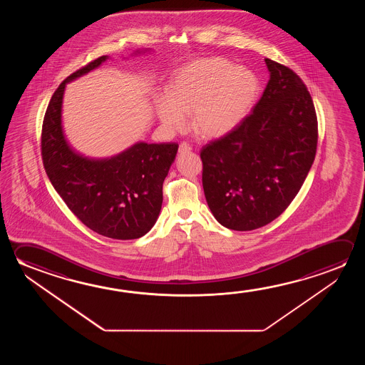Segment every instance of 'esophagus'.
Masks as SVG:
<instances>
[{"label": "esophagus", "mask_w": 365, "mask_h": 365, "mask_svg": "<svg viewBox=\"0 0 365 365\" xmlns=\"http://www.w3.org/2000/svg\"><path fill=\"white\" fill-rule=\"evenodd\" d=\"M191 150L192 148L190 146V144L182 143V144L180 145V148H178V153H180V154H185V153H190Z\"/></svg>", "instance_id": "obj_1"}]
</instances>
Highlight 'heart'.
<instances>
[{
    "instance_id": "1",
    "label": "heart",
    "mask_w": 365,
    "mask_h": 365,
    "mask_svg": "<svg viewBox=\"0 0 365 365\" xmlns=\"http://www.w3.org/2000/svg\"><path fill=\"white\" fill-rule=\"evenodd\" d=\"M259 84L253 72L220 57L192 61L175 72L169 94H156V115L170 131L185 127L203 138H220L245 120L257 99Z\"/></svg>"
}]
</instances>
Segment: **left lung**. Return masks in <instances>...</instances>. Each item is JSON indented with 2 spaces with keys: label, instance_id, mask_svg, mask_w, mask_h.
I'll return each mask as SVG.
<instances>
[{
  "label": "left lung",
  "instance_id": "left-lung-1",
  "mask_svg": "<svg viewBox=\"0 0 365 365\" xmlns=\"http://www.w3.org/2000/svg\"><path fill=\"white\" fill-rule=\"evenodd\" d=\"M269 80L234 131L203 146L202 185L216 220L253 230L280 216L304 183L316 156V109L289 67L264 58Z\"/></svg>",
  "mask_w": 365,
  "mask_h": 365
}]
</instances>
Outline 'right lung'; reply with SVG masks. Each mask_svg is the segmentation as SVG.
I'll use <instances>...</instances> for the list:
<instances>
[{
    "mask_svg": "<svg viewBox=\"0 0 365 365\" xmlns=\"http://www.w3.org/2000/svg\"><path fill=\"white\" fill-rule=\"evenodd\" d=\"M107 58L102 56L73 72L54 91L43 120V164L54 190L86 227L112 240H138L158 220L163 182L178 145L138 143L118 155L90 159L72 149L62 128L66 84Z\"/></svg>",
    "mask_w": 365,
    "mask_h": 365,
    "instance_id": "add662e5",
    "label": "right lung"
}]
</instances>
